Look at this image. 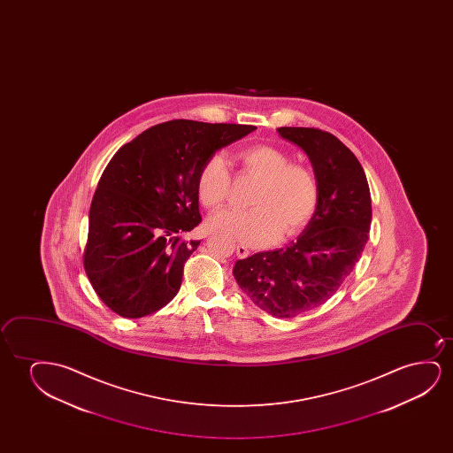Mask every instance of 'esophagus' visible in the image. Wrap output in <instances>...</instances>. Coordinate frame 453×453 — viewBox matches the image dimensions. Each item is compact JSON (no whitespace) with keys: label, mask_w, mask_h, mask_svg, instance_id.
<instances>
[{"label":"esophagus","mask_w":453,"mask_h":453,"mask_svg":"<svg viewBox=\"0 0 453 453\" xmlns=\"http://www.w3.org/2000/svg\"><path fill=\"white\" fill-rule=\"evenodd\" d=\"M236 255H238V258H248L249 255H250V250L246 246L238 244L236 246Z\"/></svg>","instance_id":"1"}]
</instances>
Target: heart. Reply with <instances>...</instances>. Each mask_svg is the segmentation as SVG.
<instances>
[{
    "instance_id": "obj_1",
    "label": "heart",
    "mask_w": 453,
    "mask_h": 453,
    "mask_svg": "<svg viewBox=\"0 0 453 453\" xmlns=\"http://www.w3.org/2000/svg\"><path fill=\"white\" fill-rule=\"evenodd\" d=\"M234 161L242 174L258 180L249 211H223L209 221L211 229L246 246H266L277 236L297 235L316 215L320 188L316 174L303 164L291 162L285 150L257 143L238 150ZM229 170L219 156H211L199 168L196 195L209 211H218L229 198Z\"/></svg>"
}]
</instances>
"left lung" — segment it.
Here are the masks:
<instances>
[{"mask_svg":"<svg viewBox=\"0 0 453 453\" xmlns=\"http://www.w3.org/2000/svg\"><path fill=\"white\" fill-rule=\"evenodd\" d=\"M314 167L320 199L297 242L236 261V283L260 310L279 319L303 314L333 297L365 249L372 195L353 151L328 131L281 127Z\"/></svg>","mask_w":453,"mask_h":453,"instance_id":"1","label":"left lung"}]
</instances>
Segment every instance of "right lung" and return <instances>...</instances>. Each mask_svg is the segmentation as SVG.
<instances>
[{
	"label": "right lung",
	"mask_w": 453,
	"mask_h": 453,
	"mask_svg": "<svg viewBox=\"0 0 453 453\" xmlns=\"http://www.w3.org/2000/svg\"><path fill=\"white\" fill-rule=\"evenodd\" d=\"M254 125L176 119L125 143L108 162L89 209L83 267L119 316H149L180 291L199 242L180 238L201 223L196 176L215 151Z\"/></svg>",
	"instance_id": "1"
}]
</instances>
